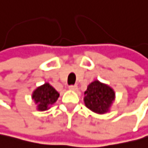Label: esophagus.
<instances>
[{"instance_id":"esophagus-1","label":"esophagus","mask_w":148,"mask_h":148,"mask_svg":"<svg viewBox=\"0 0 148 148\" xmlns=\"http://www.w3.org/2000/svg\"><path fill=\"white\" fill-rule=\"evenodd\" d=\"M69 89H70V90H73V91H76L77 89H78V88H77L76 85H75V86H70Z\"/></svg>"}]
</instances>
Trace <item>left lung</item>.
I'll use <instances>...</instances> for the list:
<instances>
[{
    "label": "left lung",
    "mask_w": 148,
    "mask_h": 148,
    "mask_svg": "<svg viewBox=\"0 0 148 148\" xmlns=\"http://www.w3.org/2000/svg\"><path fill=\"white\" fill-rule=\"evenodd\" d=\"M84 103L89 110L99 115L110 111L116 99L115 90L107 84L99 80L91 82L84 93Z\"/></svg>",
    "instance_id": "left-lung-1"
}]
</instances>
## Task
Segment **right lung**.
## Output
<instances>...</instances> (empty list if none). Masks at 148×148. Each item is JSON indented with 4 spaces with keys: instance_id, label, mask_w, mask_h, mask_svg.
Listing matches in <instances>:
<instances>
[{
    "instance_id": "obj_1",
    "label": "right lung",
    "mask_w": 148,
    "mask_h": 148,
    "mask_svg": "<svg viewBox=\"0 0 148 148\" xmlns=\"http://www.w3.org/2000/svg\"><path fill=\"white\" fill-rule=\"evenodd\" d=\"M59 97L60 93L47 82L36 88L32 94V99L36 104V109L41 112L48 110Z\"/></svg>"
}]
</instances>
